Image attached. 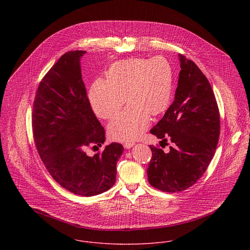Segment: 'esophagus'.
<instances>
[{"mask_svg": "<svg viewBox=\"0 0 250 250\" xmlns=\"http://www.w3.org/2000/svg\"><path fill=\"white\" fill-rule=\"evenodd\" d=\"M134 144L135 143H125L123 144V146L126 148V149H129V148H131L132 146H134Z\"/></svg>", "mask_w": 250, "mask_h": 250, "instance_id": "obj_1", "label": "esophagus"}]
</instances>
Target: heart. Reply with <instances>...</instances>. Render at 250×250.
I'll list each match as a JSON object with an SVG mask.
<instances>
[{"mask_svg":"<svg viewBox=\"0 0 250 250\" xmlns=\"http://www.w3.org/2000/svg\"><path fill=\"white\" fill-rule=\"evenodd\" d=\"M173 70L163 56L150 60L132 58L112 63L107 81L98 80L89 90V101L101 118H113L127 101L130 105L108 125L112 140L131 142L148 127L151 114L159 116L169 106Z\"/></svg>","mask_w":250,"mask_h":250,"instance_id":"obj_1","label":"heart"}]
</instances>
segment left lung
<instances>
[{
    "label": "left lung",
    "mask_w": 250,
    "mask_h": 250,
    "mask_svg": "<svg viewBox=\"0 0 250 250\" xmlns=\"http://www.w3.org/2000/svg\"><path fill=\"white\" fill-rule=\"evenodd\" d=\"M179 58L175 99L150 130L161 143H172L167 153L149 145L148 181L167 192L183 191L201 178L214 157L220 132L219 110L208 79L192 61L183 55Z\"/></svg>",
    "instance_id": "8db88e82"
}]
</instances>
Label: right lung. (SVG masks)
Wrapping results in <instances>:
<instances>
[{"instance_id":"right-lung-1","label":"right lung","mask_w":250,"mask_h":250,"mask_svg":"<svg viewBox=\"0 0 250 250\" xmlns=\"http://www.w3.org/2000/svg\"><path fill=\"white\" fill-rule=\"evenodd\" d=\"M84 53H65L42 78L32 124L37 152L50 175L75 194L93 196L114 185L123 146L110 143L92 157L85 153L105 143V129L82 79L80 60Z\"/></svg>"}]
</instances>
